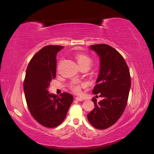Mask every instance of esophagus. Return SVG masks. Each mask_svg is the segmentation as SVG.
<instances>
[{
	"label": "esophagus",
	"mask_w": 154,
	"mask_h": 154,
	"mask_svg": "<svg viewBox=\"0 0 154 154\" xmlns=\"http://www.w3.org/2000/svg\"><path fill=\"white\" fill-rule=\"evenodd\" d=\"M75 100L77 101H83V99L82 98H80V97H75Z\"/></svg>",
	"instance_id": "34e87169"
}]
</instances>
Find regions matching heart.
<instances>
[{
  "label": "heart",
  "instance_id": "1",
  "mask_svg": "<svg viewBox=\"0 0 154 154\" xmlns=\"http://www.w3.org/2000/svg\"><path fill=\"white\" fill-rule=\"evenodd\" d=\"M75 59L77 62L78 63L79 66L80 67L83 66H89L90 63L91 62V58L88 56L84 54H77L75 55ZM85 83H77L74 82L71 85V89L73 92H76V93H79L81 91V86H85Z\"/></svg>",
  "mask_w": 154,
  "mask_h": 154
}]
</instances>
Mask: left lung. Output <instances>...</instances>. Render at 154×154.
I'll return each mask as SVG.
<instances>
[{"mask_svg":"<svg viewBox=\"0 0 154 154\" xmlns=\"http://www.w3.org/2000/svg\"><path fill=\"white\" fill-rule=\"evenodd\" d=\"M100 61L96 85L92 90L100 94L103 100L99 102L92 100L95 108L88 113L87 118L92 126L106 129L115 124L126 108L131 85L129 69L123 57L108 45L90 46Z\"/></svg>","mask_w":154,"mask_h":154,"instance_id":"8db88e82","label":"left lung"}]
</instances>
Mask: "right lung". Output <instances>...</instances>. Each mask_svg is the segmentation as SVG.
<instances>
[{"label": "right lung", "mask_w": 154, "mask_h": 154, "mask_svg": "<svg viewBox=\"0 0 154 154\" xmlns=\"http://www.w3.org/2000/svg\"><path fill=\"white\" fill-rule=\"evenodd\" d=\"M62 48V46L48 45L35 54L28 64L23 82L29 110L38 123L48 128L63 122L73 100L67 92L58 96L48 91L56 77L57 53Z\"/></svg>", "instance_id": "right-lung-1"}]
</instances>
